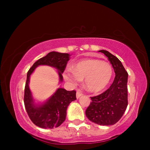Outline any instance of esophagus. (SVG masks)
Returning <instances> with one entry per match:
<instances>
[{
  "label": "esophagus",
  "mask_w": 150,
  "mask_h": 150,
  "mask_svg": "<svg viewBox=\"0 0 150 150\" xmlns=\"http://www.w3.org/2000/svg\"><path fill=\"white\" fill-rule=\"evenodd\" d=\"M83 95V93L81 92V91H77V93H76V97H77V98H79L80 97V96H81Z\"/></svg>",
  "instance_id": "obj_1"
}]
</instances>
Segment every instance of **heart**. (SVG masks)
Segmentation results:
<instances>
[{
	"instance_id": "heart-1",
	"label": "heart",
	"mask_w": 150,
	"mask_h": 150,
	"mask_svg": "<svg viewBox=\"0 0 150 150\" xmlns=\"http://www.w3.org/2000/svg\"><path fill=\"white\" fill-rule=\"evenodd\" d=\"M113 69L110 63L100 59H86L67 69L63 77L71 85H76L85 79V86L91 92H98L108 85L112 77Z\"/></svg>"
}]
</instances>
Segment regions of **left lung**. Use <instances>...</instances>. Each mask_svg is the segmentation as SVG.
<instances>
[{"mask_svg":"<svg viewBox=\"0 0 150 150\" xmlns=\"http://www.w3.org/2000/svg\"><path fill=\"white\" fill-rule=\"evenodd\" d=\"M110 61L115 73L112 84L100 95L91 97L85 111L88 120L98 125L110 126L120 120L128 106V74L120 60L106 50H100Z\"/></svg>","mask_w":150,"mask_h":150,"instance_id":"8db88e82","label":"left lung"}]
</instances>
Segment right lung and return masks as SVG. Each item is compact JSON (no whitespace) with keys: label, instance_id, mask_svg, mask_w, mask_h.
I'll return each mask as SVG.
<instances>
[{"label":"right lung","instance_id":"obj_1","mask_svg":"<svg viewBox=\"0 0 150 150\" xmlns=\"http://www.w3.org/2000/svg\"><path fill=\"white\" fill-rule=\"evenodd\" d=\"M69 54L52 52L35 62L27 73L24 89V102L30 120L35 125L42 128H54L59 126L65 121L67 109L69 104L76 98V91H68L58 88L48 99L42 104H35L29 88L30 77L39 65H48L57 70L59 82L63 81L62 73L69 60Z\"/></svg>","mask_w":150,"mask_h":150}]
</instances>
